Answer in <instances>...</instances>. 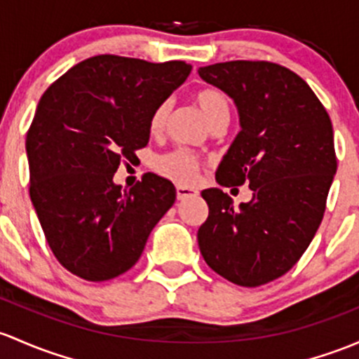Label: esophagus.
Returning <instances> with one entry per match:
<instances>
[{
	"label": "esophagus",
	"instance_id": "34e87169",
	"mask_svg": "<svg viewBox=\"0 0 359 359\" xmlns=\"http://www.w3.org/2000/svg\"><path fill=\"white\" fill-rule=\"evenodd\" d=\"M192 196H198V191L194 187L187 186H177V199H186L192 198Z\"/></svg>",
	"mask_w": 359,
	"mask_h": 359
}]
</instances>
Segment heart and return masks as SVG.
Returning a JSON list of instances; mask_svg holds the SVG:
<instances>
[{
    "label": "heart",
    "instance_id": "1",
    "mask_svg": "<svg viewBox=\"0 0 359 359\" xmlns=\"http://www.w3.org/2000/svg\"><path fill=\"white\" fill-rule=\"evenodd\" d=\"M192 101L210 127L218 126L220 122H225L230 116V101L227 94L218 88H201L192 94ZM170 111H172V103L170 101H161L149 116V132L153 135L161 134L165 130V126L168 122ZM201 161L196 154L189 153L186 149H173L170 153L161 154L154 161V170L160 175L167 177L177 184H191L198 175Z\"/></svg>",
    "mask_w": 359,
    "mask_h": 359
}]
</instances>
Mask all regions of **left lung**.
Instances as JSON below:
<instances>
[{
	"instance_id": "left-lung-1",
	"label": "left lung",
	"mask_w": 359,
	"mask_h": 359,
	"mask_svg": "<svg viewBox=\"0 0 359 359\" xmlns=\"http://www.w3.org/2000/svg\"><path fill=\"white\" fill-rule=\"evenodd\" d=\"M198 72L239 110L241 132L217 182L252 191L239 208L222 189L203 191L210 213L198 244L211 270L258 287L287 273L322 224L337 170L330 116L306 82L278 63L236 60Z\"/></svg>"
}]
</instances>
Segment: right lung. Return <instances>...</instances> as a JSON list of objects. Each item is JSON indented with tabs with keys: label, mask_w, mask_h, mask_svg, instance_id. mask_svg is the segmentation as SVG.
Returning <instances> with one entry per match:
<instances>
[{
	"label": "right lung",
	"mask_w": 359,
	"mask_h": 359,
	"mask_svg": "<svg viewBox=\"0 0 359 359\" xmlns=\"http://www.w3.org/2000/svg\"><path fill=\"white\" fill-rule=\"evenodd\" d=\"M191 65L97 55L44 90L27 130L29 194L60 265L89 282L126 273L175 203L170 180L146 173L129 191L120 163L149 141V116Z\"/></svg>",
	"instance_id": "add662e5"
}]
</instances>
